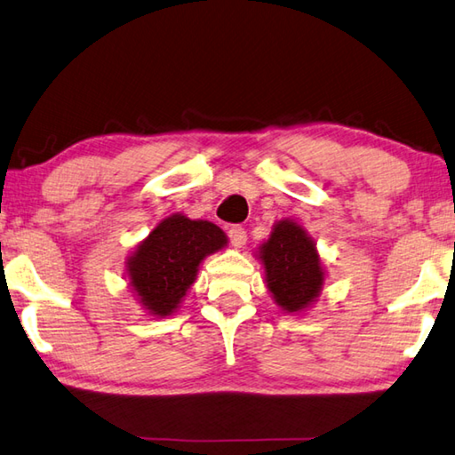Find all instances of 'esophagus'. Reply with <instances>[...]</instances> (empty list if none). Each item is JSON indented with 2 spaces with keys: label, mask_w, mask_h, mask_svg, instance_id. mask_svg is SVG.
Instances as JSON below:
<instances>
[{
  "label": "esophagus",
  "mask_w": 455,
  "mask_h": 455,
  "mask_svg": "<svg viewBox=\"0 0 455 455\" xmlns=\"http://www.w3.org/2000/svg\"><path fill=\"white\" fill-rule=\"evenodd\" d=\"M228 238H230V244L235 246V249H243L246 244V230L241 225H233L228 228Z\"/></svg>",
  "instance_id": "esophagus-1"
}]
</instances>
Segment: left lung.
Masks as SVG:
<instances>
[{"instance_id":"left-lung-1","label":"left lung","mask_w":455,"mask_h":455,"mask_svg":"<svg viewBox=\"0 0 455 455\" xmlns=\"http://www.w3.org/2000/svg\"><path fill=\"white\" fill-rule=\"evenodd\" d=\"M268 291L280 308L299 312L316 299L324 272L318 252L304 228L292 220H280L260 246Z\"/></svg>"}]
</instances>
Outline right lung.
Here are the masks:
<instances>
[{
  "label": "right lung",
  "mask_w": 455,
  "mask_h": 455,
  "mask_svg": "<svg viewBox=\"0 0 455 455\" xmlns=\"http://www.w3.org/2000/svg\"><path fill=\"white\" fill-rule=\"evenodd\" d=\"M225 244V233L212 222L172 214L129 259L131 286L148 312L169 316L195 283L201 260Z\"/></svg>",
  "instance_id": "obj_1"
}]
</instances>
